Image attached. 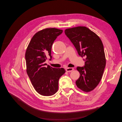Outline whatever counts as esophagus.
<instances>
[{
  "label": "esophagus",
  "mask_w": 122,
  "mask_h": 122,
  "mask_svg": "<svg viewBox=\"0 0 122 122\" xmlns=\"http://www.w3.org/2000/svg\"><path fill=\"white\" fill-rule=\"evenodd\" d=\"M73 70H74V68H67L66 69V71L68 72H71L73 71Z\"/></svg>",
  "instance_id": "34e87169"
}]
</instances>
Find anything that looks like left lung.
Returning a JSON list of instances; mask_svg holds the SVG:
<instances>
[{"mask_svg":"<svg viewBox=\"0 0 122 122\" xmlns=\"http://www.w3.org/2000/svg\"><path fill=\"white\" fill-rule=\"evenodd\" d=\"M65 32L79 55L84 57L85 65L77 67L80 75L76 81V86L84 92L93 91L100 81L106 65L101 40L95 33L84 26L66 29Z\"/></svg>","mask_w":122,"mask_h":122,"instance_id":"left-lung-1","label":"left lung"}]
</instances>
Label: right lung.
Instances as JSON below:
<instances>
[{"label":"right lung","instance_id":"add662e5","mask_svg":"<svg viewBox=\"0 0 122 122\" xmlns=\"http://www.w3.org/2000/svg\"><path fill=\"white\" fill-rule=\"evenodd\" d=\"M62 30L46 28L33 36L25 53L26 72L35 90L45 96L55 94L58 80L66 72L64 68H54L45 64L47 56L52 58L51 48L54 41Z\"/></svg>","mask_w":122,"mask_h":122}]
</instances>
